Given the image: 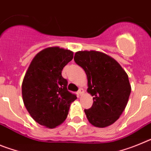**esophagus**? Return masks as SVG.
I'll list each match as a JSON object with an SVG mask.
<instances>
[{"label": "esophagus", "instance_id": "1", "mask_svg": "<svg viewBox=\"0 0 151 151\" xmlns=\"http://www.w3.org/2000/svg\"><path fill=\"white\" fill-rule=\"evenodd\" d=\"M78 93V94H79V96H82L84 94V93H85V91H84V90L82 88H79Z\"/></svg>", "mask_w": 151, "mask_h": 151}]
</instances>
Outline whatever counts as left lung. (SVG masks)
Here are the masks:
<instances>
[{
    "label": "left lung",
    "mask_w": 151,
    "mask_h": 151,
    "mask_svg": "<svg viewBox=\"0 0 151 151\" xmlns=\"http://www.w3.org/2000/svg\"><path fill=\"white\" fill-rule=\"evenodd\" d=\"M74 60L85 70L87 91L93 96V105L85 110L88 122L98 128L113 124L122 115L130 95L127 73L113 57L100 51H78Z\"/></svg>",
    "instance_id": "1"
}]
</instances>
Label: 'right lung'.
<instances>
[{
  "mask_svg": "<svg viewBox=\"0 0 151 151\" xmlns=\"http://www.w3.org/2000/svg\"><path fill=\"white\" fill-rule=\"evenodd\" d=\"M73 52L59 47H47L31 62L22 85L24 105L35 122L54 129L65 121L76 94L67 90L62 70L73 60Z\"/></svg>",
  "mask_w": 151,
  "mask_h": 151,
  "instance_id": "right-lung-1",
  "label": "right lung"
}]
</instances>
